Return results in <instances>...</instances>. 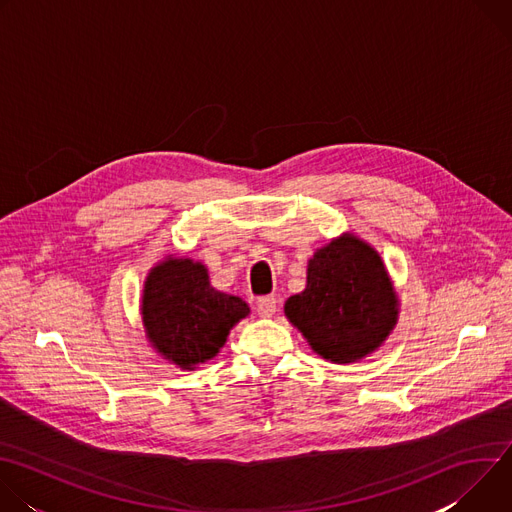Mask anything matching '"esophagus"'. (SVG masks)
Segmentation results:
<instances>
[{"label":"esophagus","mask_w":512,"mask_h":512,"mask_svg":"<svg viewBox=\"0 0 512 512\" xmlns=\"http://www.w3.org/2000/svg\"><path fill=\"white\" fill-rule=\"evenodd\" d=\"M275 312H277V300H275L273 296L259 298V302H257V314H259L261 318H271V316H275Z\"/></svg>","instance_id":"obj_1"}]
</instances>
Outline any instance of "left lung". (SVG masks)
Here are the masks:
<instances>
[{
    "mask_svg": "<svg viewBox=\"0 0 512 512\" xmlns=\"http://www.w3.org/2000/svg\"><path fill=\"white\" fill-rule=\"evenodd\" d=\"M306 289L283 312L310 348L336 364L379 350L399 322V296L379 251L342 233L308 261Z\"/></svg>",
    "mask_w": 512,
    "mask_h": 512,
    "instance_id": "obj_1",
    "label": "left lung"
}]
</instances>
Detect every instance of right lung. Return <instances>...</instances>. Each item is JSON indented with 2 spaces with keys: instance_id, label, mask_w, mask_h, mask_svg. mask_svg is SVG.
I'll return each mask as SVG.
<instances>
[{
  "instance_id": "add662e5",
  "label": "right lung",
  "mask_w": 512,
  "mask_h": 512,
  "mask_svg": "<svg viewBox=\"0 0 512 512\" xmlns=\"http://www.w3.org/2000/svg\"><path fill=\"white\" fill-rule=\"evenodd\" d=\"M141 322L154 350L182 371L214 358L251 314L239 298L210 285L204 263L166 255L143 281Z\"/></svg>"
}]
</instances>
